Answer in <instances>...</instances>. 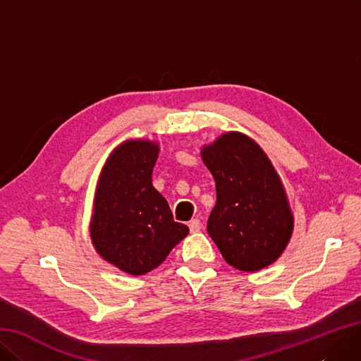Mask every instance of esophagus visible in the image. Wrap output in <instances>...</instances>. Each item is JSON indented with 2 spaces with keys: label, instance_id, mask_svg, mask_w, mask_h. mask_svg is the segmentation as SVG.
<instances>
[{
  "label": "esophagus",
  "instance_id": "obj_1",
  "mask_svg": "<svg viewBox=\"0 0 361 361\" xmlns=\"http://www.w3.org/2000/svg\"><path fill=\"white\" fill-rule=\"evenodd\" d=\"M188 226H190L191 233H198V231L201 229V222L198 219H192V221H190Z\"/></svg>",
  "mask_w": 361,
  "mask_h": 361
}]
</instances>
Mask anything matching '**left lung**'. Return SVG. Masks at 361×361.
<instances>
[{"mask_svg":"<svg viewBox=\"0 0 361 361\" xmlns=\"http://www.w3.org/2000/svg\"><path fill=\"white\" fill-rule=\"evenodd\" d=\"M214 178L207 233L225 261L255 272L276 262L293 233V214L279 173L249 136L228 132L201 148Z\"/></svg>","mask_w":361,"mask_h":361,"instance_id":"1","label":"left lung"}]
</instances>
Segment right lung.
I'll list each match as a JSON object with an SVG mask.
<instances>
[{
    "label": "right lung",
    "mask_w": 361,
    "mask_h": 361,
    "mask_svg": "<svg viewBox=\"0 0 361 361\" xmlns=\"http://www.w3.org/2000/svg\"><path fill=\"white\" fill-rule=\"evenodd\" d=\"M158 152L157 142H123L108 157L96 186L92 243L106 262L130 276L163 264L190 233L175 222L166 198L152 185Z\"/></svg>",
    "instance_id": "obj_1"
}]
</instances>
